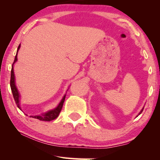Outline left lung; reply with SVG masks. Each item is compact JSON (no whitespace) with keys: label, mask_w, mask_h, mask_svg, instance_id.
Wrapping results in <instances>:
<instances>
[{"label":"left lung","mask_w":160,"mask_h":160,"mask_svg":"<svg viewBox=\"0 0 160 160\" xmlns=\"http://www.w3.org/2000/svg\"><path fill=\"white\" fill-rule=\"evenodd\" d=\"M143 109H144V108H142V110H141V111H140V112H139V113H138V116H136V117H138V116H139V115H140V114H141V112H142V111H143Z\"/></svg>","instance_id":"1"}]
</instances>
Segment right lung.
Listing matches in <instances>:
<instances>
[{
    "label": "right lung",
    "instance_id": "add662e5",
    "mask_svg": "<svg viewBox=\"0 0 160 160\" xmlns=\"http://www.w3.org/2000/svg\"><path fill=\"white\" fill-rule=\"evenodd\" d=\"M20 48V44H19V46H18V48L16 55H15V57L14 62H13V63H12V65L11 74H10V88H11L12 96H13L15 103H16L17 106L18 107V108L22 111V108H21L20 103V94L19 91H18L16 84H15V78L14 69H13V65L18 60V57H17L18 52V51H19ZM65 97H66V94L63 96V98L61 100V101H60L59 103L57 105V106L56 107V108H54V109L49 110V111H47L45 112H43V113H42L40 115H38V116H30V117L33 118L38 119L40 120H43V121H50V120H54L55 118H57V117H58L59 112H60V111H61L62 106H63V104H64V102L65 100Z\"/></svg>",
    "mask_w": 160,
    "mask_h": 160
}]
</instances>
